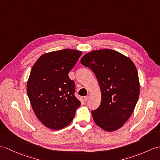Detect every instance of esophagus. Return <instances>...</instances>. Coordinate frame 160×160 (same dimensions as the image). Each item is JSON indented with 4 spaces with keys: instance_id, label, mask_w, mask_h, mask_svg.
I'll use <instances>...</instances> for the list:
<instances>
[{
    "instance_id": "34e87169",
    "label": "esophagus",
    "mask_w": 160,
    "mask_h": 160,
    "mask_svg": "<svg viewBox=\"0 0 160 160\" xmlns=\"http://www.w3.org/2000/svg\"><path fill=\"white\" fill-rule=\"evenodd\" d=\"M89 96H85L84 98V101H87L88 100H89Z\"/></svg>"
}]
</instances>
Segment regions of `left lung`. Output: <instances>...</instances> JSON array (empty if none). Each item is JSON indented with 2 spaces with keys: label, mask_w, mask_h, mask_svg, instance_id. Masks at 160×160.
<instances>
[{
  "label": "left lung",
  "mask_w": 160,
  "mask_h": 160,
  "mask_svg": "<svg viewBox=\"0 0 160 160\" xmlns=\"http://www.w3.org/2000/svg\"><path fill=\"white\" fill-rule=\"evenodd\" d=\"M80 62L93 71L101 89L100 105L91 111L94 122L107 131L120 128L130 118L140 95L134 63L111 49L93 51Z\"/></svg>",
  "instance_id": "8db88e82"
}]
</instances>
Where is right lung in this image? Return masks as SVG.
Here are the masks:
<instances>
[{"instance_id": "obj_1", "label": "right lung", "mask_w": 160, "mask_h": 160, "mask_svg": "<svg viewBox=\"0 0 160 160\" xmlns=\"http://www.w3.org/2000/svg\"><path fill=\"white\" fill-rule=\"evenodd\" d=\"M82 52L64 49L45 53L30 73L27 91L39 120L52 129L69 125L81 102L75 96V82L69 78Z\"/></svg>"}]
</instances>
